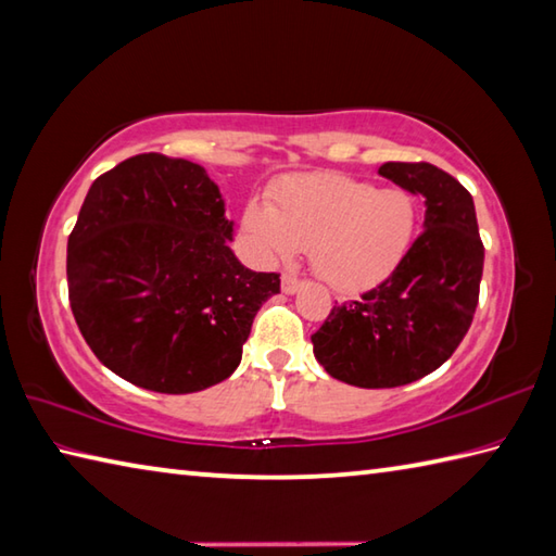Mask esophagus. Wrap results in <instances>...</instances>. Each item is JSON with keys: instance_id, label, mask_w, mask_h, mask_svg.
Here are the masks:
<instances>
[{"instance_id": "obj_1", "label": "esophagus", "mask_w": 556, "mask_h": 556, "mask_svg": "<svg viewBox=\"0 0 556 556\" xmlns=\"http://www.w3.org/2000/svg\"><path fill=\"white\" fill-rule=\"evenodd\" d=\"M280 288H282V292H286V295H295V292L302 288V280L295 278L292 274H282Z\"/></svg>"}]
</instances>
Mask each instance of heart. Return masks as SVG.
Wrapping results in <instances>:
<instances>
[{"instance_id":"b5f03b06","label":"heart","mask_w":556,"mask_h":556,"mask_svg":"<svg viewBox=\"0 0 556 556\" xmlns=\"http://www.w3.org/2000/svg\"><path fill=\"white\" fill-rule=\"evenodd\" d=\"M244 232L268 258L309 249V264L329 288L358 292L392 274L414 232V203L402 191H377L343 174L290 176L270 203H249Z\"/></svg>"}]
</instances>
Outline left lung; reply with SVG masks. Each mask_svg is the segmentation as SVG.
I'll return each mask as SVG.
<instances>
[{
    "label": "left lung",
    "mask_w": 556,
    "mask_h": 556,
    "mask_svg": "<svg viewBox=\"0 0 556 556\" xmlns=\"http://www.w3.org/2000/svg\"><path fill=\"white\" fill-rule=\"evenodd\" d=\"M380 176L426 198L424 232L380 286L333 307L312 333L324 370L365 390L441 368L472 324L484 270L475 201L463 184L428 162H387Z\"/></svg>",
    "instance_id": "left-lung-1"
}]
</instances>
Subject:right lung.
<instances>
[{
    "label": "right lung",
    "instance_id": "obj_1",
    "mask_svg": "<svg viewBox=\"0 0 556 556\" xmlns=\"http://www.w3.org/2000/svg\"><path fill=\"white\" fill-rule=\"evenodd\" d=\"M232 219L201 164L138 154L91 184L67 239L70 307L109 370L191 394L242 361L278 274L239 264Z\"/></svg>",
    "mask_w": 556,
    "mask_h": 556
}]
</instances>
